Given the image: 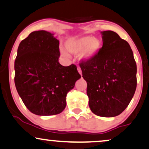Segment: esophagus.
<instances>
[{
    "label": "esophagus",
    "instance_id": "esophagus-1",
    "mask_svg": "<svg viewBox=\"0 0 149 149\" xmlns=\"http://www.w3.org/2000/svg\"><path fill=\"white\" fill-rule=\"evenodd\" d=\"M78 73L81 75V76H82V70H81L80 67H78Z\"/></svg>",
    "mask_w": 149,
    "mask_h": 149
}]
</instances>
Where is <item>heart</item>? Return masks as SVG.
Segmentation results:
<instances>
[{"instance_id":"b5f03b06","label":"heart","mask_w":149,"mask_h":149,"mask_svg":"<svg viewBox=\"0 0 149 149\" xmlns=\"http://www.w3.org/2000/svg\"><path fill=\"white\" fill-rule=\"evenodd\" d=\"M65 45L69 52L74 54L80 53V60L88 61L97 55L101 48L102 43L97 38L87 36L80 38H70L66 41ZM60 52L64 56H68L67 52L63 48H60Z\"/></svg>"}]
</instances>
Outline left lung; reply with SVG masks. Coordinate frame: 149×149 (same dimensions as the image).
<instances>
[{"label":"left lung","mask_w":149,"mask_h":149,"mask_svg":"<svg viewBox=\"0 0 149 149\" xmlns=\"http://www.w3.org/2000/svg\"><path fill=\"white\" fill-rule=\"evenodd\" d=\"M103 45L80 67L86 81L88 106L98 116H118L128 107L137 86V66L127 41L113 31H101Z\"/></svg>","instance_id":"1"}]
</instances>
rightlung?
<instances>
[{"mask_svg": "<svg viewBox=\"0 0 149 149\" xmlns=\"http://www.w3.org/2000/svg\"><path fill=\"white\" fill-rule=\"evenodd\" d=\"M54 35L44 30L31 32L20 42L14 63L18 95L38 116L61 113L67 93L81 78L76 65L59 63V40Z\"/></svg>", "mask_w": 149, "mask_h": 149, "instance_id": "right-lung-1", "label": "right lung"}]
</instances>
